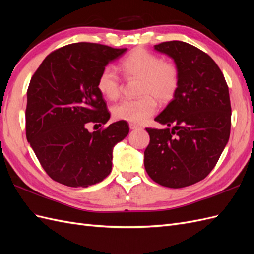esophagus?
I'll use <instances>...</instances> for the list:
<instances>
[{"instance_id": "34e87169", "label": "esophagus", "mask_w": 254, "mask_h": 254, "mask_svg": "<svg viewBox=\"0 0 254 254\" xmlns=\"http://www.w3.org/2000/svg\"><path fill=\"white\" fill-rule=\"evenodd\" d=\"M129 128L130 129H139V128H141L139 125H136V124H134V123H130V124H129Z\"/></svg>"}]
</instances>
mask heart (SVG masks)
<instances>
[{
  "label": "heart",
  "mask_w": 254,
  "mask_h": 254,
  "mask_svg": "<svg viewBox=\"0 0 254 254\" xmlns=\"http://www.w3.org/2000/svg\"><path fill=\"white\" fill-rule=\"evenodd\" d=\"M121 70L127 79H140L137 99H125L112 108L114 119L141 124L157 111L158 98L168 103L179 88V70L171 61H164L147 50L137 48L122 60ZM97 90L105 98H118L122 82L114 66H105L97 78Z\"/></svg>",
  "instance_id": "b5f03b06"
}]
</instances>
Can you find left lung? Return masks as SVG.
<instances>
[{"label": "left lung", "instance_id": "1", "mask_svg": "<svg viewBox=\"0 0 254 254\" xmlns=\"http://www.w3.org/2000/svg\"><path fill=\"white\" fill-rule=\"evenodd\" d=\"M155 50L174 59L180 80L173 101L155 119L166 128H146L145 170L160 186L186 188L211 173L229 141V88L216 63L194 45L167 41Z\"/></svg>", "mask_w": 254, "mask_h": 254}]
</instances>
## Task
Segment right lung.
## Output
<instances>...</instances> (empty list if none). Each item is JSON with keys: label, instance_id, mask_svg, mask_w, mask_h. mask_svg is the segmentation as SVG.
<instances>
[{"label": "right lung", "instance_id": "right-lung-1", "mask_svg": "<svg viewBox=\"0 0 254 254\" xmlns=\"http://www.w3.org/2000/svg\"><path fill=\"white\" fill-rule=\"evenodd\" d=\"M126 51L72 43L52 52L33 75L27 90L26 139L53 180L87 188L110 174L113 147L127 136L128 124L119 121L93 132L87 126H102L110 119L97 78Z\"/></svg>", "mask_w": 254, "mask_h": 254}]
</instances>
